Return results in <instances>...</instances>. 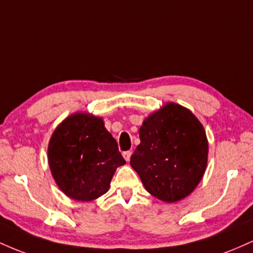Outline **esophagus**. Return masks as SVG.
I'll list each match as a JSON object with an SVG mask.
<instances>
[{"label": "esophagus", "instance_id": "esophagus-1", "mask_svg": "<svg viewBox=\"0 0 253 253\" xmlns=\"http://www.w3.org/2000/svg\"><path fill=\"white\" fill-rule=\"evenodd\" d=\"M123 156H124V158L126 159V162H128L130 159V156H132V152H130V151H125V152L123 153Z\"/></svg>", "mask_w": 253, "mask_h": 253}]
</instances>
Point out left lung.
<instances>
[{"label":"left lung","mask_w":253,"mask_h":253,"mask_svg":"<svg viewBox=\"0 0 253 253\" xmlns=\"http://www.w3.org/2000/svg\"><path fill=\"white\" fill-rule=\"evenodd\" d=\"M139 138L130 167L145 189L170 203L193 193L208 159L207 135L199 119L181 104L167 103L145 119Z\"/></svg>","instance_id":"8db88e82"}]
</instances>
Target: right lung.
Listing matches in <instances>:
<instances>
[{
    "label": "right lung",
    "instance_id": "obj_1",
    "mask_svg": "<svg viewBox=\"0 0 253 253\" xmlns=\"http://www.w3.org/2000/svg\"><path fill=\"white\" fill-rule=\"evenodd\" d=\"M48 165L59 189L72 200L92 201L108 191L118 167L126 164L102 118L75 113L54 129Z\"/></svg>",
    "mask_w": 253,
    "mask_h": 253
}]
</instances>
